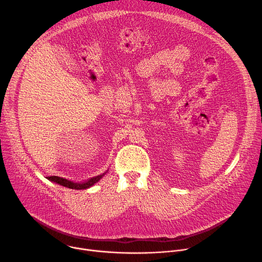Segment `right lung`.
Segmentation results:
<instances>
[{
    "label": "right lung",
    "mask_w": 262,
    "mask_h": 262,
    "mask_svg": "<svg viewBox=\"0 0 262 262\" xmlns=\"http://www.w3.org/2000/svg\"><path fill=\"white\" fill-rule=\"evenodd\" d=\"M103 174L97 176V177H95V178H92L91 180H89L88 182H84V183H73V182H71V181H69L67 179H62V178L56 177V176L47 177V179L52 181V182H55V183H57V184H59L61 186H64V187H68V188H71V189L80 190V189H86V188L92 187L95 183H97L103 177Z\"/></svg>",
    "instance_id": "right-lung-1"
}]
</instances>
